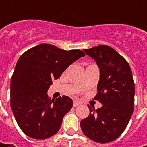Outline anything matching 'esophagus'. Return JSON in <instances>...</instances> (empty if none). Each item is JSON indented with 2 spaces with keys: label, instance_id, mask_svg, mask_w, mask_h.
I'll return each mask as SVG.
<instances>
[{
  "label": "esophagus",
  "instance_id": "1",
  "mask_svg": "<svg viewBox=\"0 0 147 147\" xmlns=\"http://www.w3.org/2000/svg\"><path fill=\"white\" fill-rule=\"evenodd\" d=\"M79 105H80V102L78 100H74V107H76V106Z\"/></svg>",
  "mask_w": 147,
  "mask_h": 147
}]
</instances>
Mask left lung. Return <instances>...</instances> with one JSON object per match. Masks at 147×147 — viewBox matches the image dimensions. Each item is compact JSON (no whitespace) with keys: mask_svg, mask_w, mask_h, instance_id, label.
<instances>
[{"mask_svg":"<svg viewBox=\"0 0 147 147\" xmlns=\"http://www.w3.org/2000/svg\"><path fill=\"white\" fill-rule=\"evenodd\" d=\"M83 51L96 62L100 69L98 93L94 97L102 104L90 109L88 117L80 123L82 133L99 143L118 138L128 124L133 112L135 86L126 59L115 50L100 45Z\"/></svg>","mask_w":147,"mask_h":147,"instance_id":"8db88e82","label":"left lung"}]
</instances>
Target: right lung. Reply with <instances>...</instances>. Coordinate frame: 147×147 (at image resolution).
<instances>
[{"instance_id": "obj_1", "label": "right lung", "mask_w": 147, "mask_h": 147, "mask_svg": "<svg viewBox=\"0 0 147 147\" xmlns=\"http://www.w3.org/2000/svg\"><path fill=\"white\" fill-rule=\"evenodd\" d=\"M85 54L65 51L51 44L28 50L18 59L10 81V106L20 129L34 139H46L58 133L73 100L63 96L48 97L52 80Z\"/></svg>"}]
</instances>
